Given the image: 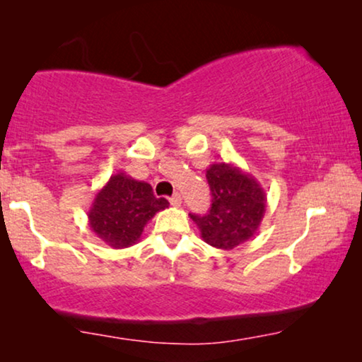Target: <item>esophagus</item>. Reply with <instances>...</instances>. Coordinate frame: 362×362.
<instances>
[{
	"label": "esophagus",
	"mask_w": 362,
	"mask_h": 362,
	"mask_svg": "<svg viewBox=\"0 0 362 362\" xmlns=\"http://www.w3.org/2000/svg\"><path fill=\"white\" fill-rule=\"evenodd\" d=\"M170 205H172V206H177V209H178V206L182 205V197L178 195V194L173 195L172 199H170Z\"/></svg>",
	"instance_id": "esophagus-1"
}]
</instances>
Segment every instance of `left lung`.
<instances>
[{"mask_svg":"<svg viewBox=\"0 0 362 362\" xmlns=\"http://www.w3.org/2000/svg\"><path fill=\"white\" fill-rule=\"evenodd\" d=\"M211 209L206 215H192L200 237L210 247L233 250L252 240L267 211V194L250 172L235 163L218 162L206 168Z\"/></svg>","mask_w":362,"mask_h":362,"instance_id":"obj_1","label":"left lung"}]
</instances>
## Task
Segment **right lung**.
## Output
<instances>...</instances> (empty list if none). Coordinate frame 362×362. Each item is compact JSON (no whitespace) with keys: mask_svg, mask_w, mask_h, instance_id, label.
<instances>
[{"mask_svg":"<svg viewBox=\"0 0 362 362\" xmlns=\"http://www.w3.org/2000/svg\"><path fill=\"white\" fill-rule=\"evenodd\" d=\"M165 209L168 202L157 199L147 182L117 172L98 190L88 220L98 238L109 247L122 250L136 245L147 221Z\"/></svg>","mask_w":362,"mask_h":362,"instance_id":"obj_1","label":"right lung"}]
</instances>
